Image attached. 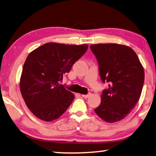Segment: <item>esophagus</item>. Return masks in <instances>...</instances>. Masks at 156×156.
<instances>
[{"label": "esophagus", "mask_w": 156, "mask_h": 156, "mask_svg": "<svg viewBox=\"0 0 156 156\" xmlns=\"http://www.w3.org/2000/svg\"><path fill=\"white\" fill-rule=\"evenodd\" d=\"M90 95H91V94L89 93V94H81V96H82L83 97H84V98H88Z\"/></svg>", "instance_id": "obj_1"}]
</instances>
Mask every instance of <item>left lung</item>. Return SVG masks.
<instances>
[{
    "mask_svg": "<svg viewBox=\"0 0 156 156\" xmlns=\"http://www.w3.org/2000/svg\"><path fill=\"white\" fill-rule=\"evenodd\" d=\"M98 61L99 75L108 89L101 96L95 113L104 121L122 120L135 106L142 91L144 70L136 52L128 46L116 43L90 46Z\"/></svg>",
    "mask_w": 156,
    "mask_h": 156,
    "instance_id": "1",
    "label": "left lung"
}]
</instances>
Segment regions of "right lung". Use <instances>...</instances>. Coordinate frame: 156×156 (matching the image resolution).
<instances>
[{
    "label": "right lung",
    "instance_id": "right-lung-1",
    "mask_svg": "<svg viewBox=\"0 0 156 156\" xmlns=\"http://www.w3.org/2000/svg\"><path fill=\"white\" fill-rule=\"evenodd\" d=\"M88 45L48 43L30 52L23 66L20 92L27 107L39 119L50 122L66 111L74 94L59 84Z\"/></svg>",
    "mask_w": 156,
    "mask_h": 156
}]
</instances>
